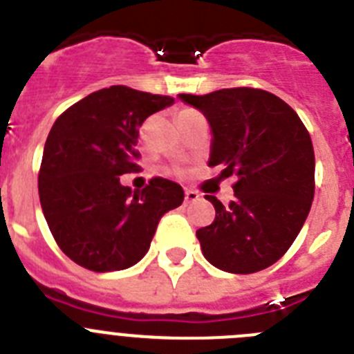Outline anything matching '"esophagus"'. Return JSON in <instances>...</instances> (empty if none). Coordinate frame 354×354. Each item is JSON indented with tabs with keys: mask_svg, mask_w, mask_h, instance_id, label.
Here are the masks:
<instances>
[{
	"mask_svg": "<svg viewBox=\"0 0 354 354\" xmlns=\"http://www.w3.org/2000/svg\"><path fill=\"white\" fill-rule=\"evenodd\" d=\"M184 198H186V204H192V202H196V200H200V195L196 192H193V189H186V193H184Z\"/></svg>",
	"mask_w": 354,
	"mask_h": 354,
	"instance_id": "obj_1",
	"label": "esophagus"
}]
</instances>
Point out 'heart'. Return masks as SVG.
Masks as SVG:
<instances>
[{"label":"heart","instance_id":"obj_1","mask_svg":"<svg viewBox=\"0 0 354 354\" xmlns=\"http://www.w3.org/2000/svg\"><path fill=\"white\" fill-rule=\"evenodd\" d=\"M186 111H193V109H183V111H180V113H186Z\"/></svg>","mask_w":354,"mask_h":354}]
</instances>
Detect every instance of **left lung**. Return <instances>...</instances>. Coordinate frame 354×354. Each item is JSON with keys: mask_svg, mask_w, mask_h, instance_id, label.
<instances>
[{"mask_svg": "<svg viewBox=\"0 0 354 354\" xmlns=\"http://www.w3.org/2000/svg\"><path fill=\"white\" fill-rule=\"evenodd\" d=\"M211 126L209 165L237 175L234 200L212 195L216 218L198 228L204 257L227 273L270 268L298 237L314 200L315 158L308 131L287 102L259 88L177 95Z\"/></svg>", "mask_w": 354, "mask_h": 354, "instance_id": "obj_1", "label": "left lung"}]
</instances>
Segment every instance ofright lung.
I'll return each mask as SVG.
<instances>
[{"instance_id": "right-lung-1", "label": "right lung", "mask_w": 354, "mask_h": 354, "mask_svg": "<svg viewBox=\"0 0 354 354\" xmlns=\"http://www.w3.org/2000/svg\"><path fill=\"white\" fill-rule=\"evenodd\" d=\"M174 104L127 86H109L56 118L44 145L39 196L53 237L71 261L95 273L127 270L145 257L165 212L179 207L183 187L152 179L143 192L122 186L138 170V129Z\"/></svg>"}]
</instances>
